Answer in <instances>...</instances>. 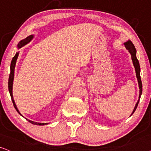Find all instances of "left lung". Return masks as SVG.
I'll use <instances>...</instances> for the list:
<instances>
[{
  "label": "left lung",
  "mask_w": 151,
  "mask_h": 151,
  "mask_svg": "<svg viewBox=\"0 0 151 151\" xmlns=\"http://www.w3.org/2000/svg\"><path fill=\"white\" fill-rule=\"evenodd\" d=\"M124 47H126V50H128V51L129 52V53L131 55V59L132 61V63H133V65L134 67V69H135V72H136V77L137 78V81H138V84H139V99L137 102L135 106H134L133 111H132V114H130V116L132 115V114L134 113V112L135 111L137 107L139 101L140 97H141L142 93V80H141V77H140V65H139V61L137 59L136 57V53H137V50L134 47V46L133 45V43H132L131 41H128L127 42L124 43Z\"/></svg>",
  "instance_id": "1"
}]
</instances>
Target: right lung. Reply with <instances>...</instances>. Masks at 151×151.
Listing matches in <instances>:
<instances>
[{
  "label": "right lung",
  "mask_w": 151,
  "mask_h": 151,
  "mask_svg": "<svg viewBox=\"0 0 151 151\" xmlns=\"http://www.w3.org/2000/svg\"><path fill=\"white\" fill-rule=\"evenodd\" d=\"M34 36L33 35H30L29 37H27V38H25V39L22 40L18 44L17 47L18 49H20L22 47H23L25 44H27L29 43V42L31 41V40L33 39ZM19 52H17L16 53V55L14 57H13L12 60L11 62V65H10V74H9V81H8V88H9V92L10 94V96H11L12 98V101L13 102L14 106L15 109L17 111L19 112V113L21 114L22 116V114L20 113L19 109L17 108V106L16 105L14 100V97H13V94H12V89H13V81H14V70H15V66H16V63H17V60L18 59V57H19ZM28 122H30V123L32 124H35V125H39V126H43V125H46V124H48L47 123H38V122H35L33 121H31V120H29L27 119H26Z\"/></svg>",
  "instance_id": "right-lung-1"
}]
</instances>
